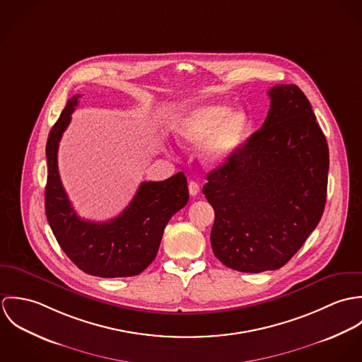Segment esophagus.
<instances>
[{
  "label": "esophagus",
  "instance_id": "34e87169",
  "mask_svg": "<svg viewBox=\"0 0 362 362\" xmlns=\"http://www.w3.org/2000/svg\"><path fill=\"white\" fill-rule=\"evenodd\" d=\"M188 189H189L191 197H197L199 194V184L195 182V181H189L188 182Z\"/></svg>",
  "mask_w": 362,
  "mask_h": 362
}]
</instances>
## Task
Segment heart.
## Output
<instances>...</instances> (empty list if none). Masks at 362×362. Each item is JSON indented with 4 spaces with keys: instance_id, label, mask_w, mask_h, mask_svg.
I'll use <instances>...</instances> for the list:
<instances>
[{
    "instance_id": "b5f03b06",
    "label": "heart",
    "mask_w": 362,
    "mask_h": 362,
    "mask_svg": "<svg viewBox=\"0 0 362 362\" xmlns=\"http://www.w3.org/2000/svg\"><path fill=\"white\" fill-rule=\"evenodd\" d=\"M250 118L244 110L210 103L189 110L175 125L177 141L184 146L202 142V157L209 164H221L234 155L247 138Z\"/></svg>"
}]
</instances>
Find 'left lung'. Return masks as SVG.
I'll return each mask as SVG.
<instances>
[{"mask_svg":"<svg viewBox=\"0 0 362 362\" xmlns=\"http://www.w3.org/2000/svg\"><path fill=\"white\" fill-rule=\"evenodd\" d=\"M262 128L207 174L214 209L210 243L230 269L260 273L284 266L316 228L326 204L329 148L297 85L267 92Z\"/></svg>","mask_w":362,"mask_h":362,"instance_id":"left-lung-1","label":"left lung"}]
</instances>
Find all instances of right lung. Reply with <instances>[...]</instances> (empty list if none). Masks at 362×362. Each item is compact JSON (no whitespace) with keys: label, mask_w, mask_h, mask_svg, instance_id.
I'll list each match as a JSON object with an SVG mask.
<instances>
[{"label":"right lung","mask_w":362,"mask_h":362,"mask_svg":"<svg viewBox=\"0 0 362 362\" xmlns=\"http://www.w3.org/2000/svg\"><path fill=\"white\" fill-rule=\"evenodd\" d=\"M79 98L68 100L49 134L46 216L62 251L85 273L105 279L136 276L155 260L168 220L187 205V178L177 173L164 181L142 182L131 204L108 221L81 218L61 184L57 164L61 136Z\"/></svg>","instance_id":"add662e5"}]
</instances>
